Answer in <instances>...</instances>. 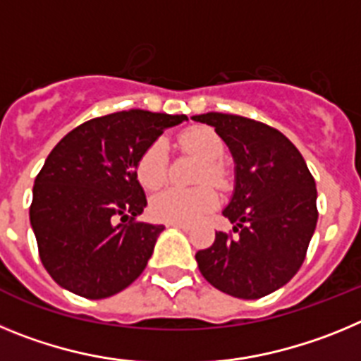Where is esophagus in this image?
Masks as SVG:
<instances>
[{"label":"esophagus","instance_id":"34e87169","mask_svg":"<svg viewBox=\"0 0 361 361\" xmlns=\"http://www.w3.org/2000/svg\"><path fill=\"white\" fill-rule=\"evenodd\" d=\"M168 228H177V229H183V231H190V226L186 224H177V222H168Z\"/></svg>","mask_w":361,"mask_h":361}]
</instances>
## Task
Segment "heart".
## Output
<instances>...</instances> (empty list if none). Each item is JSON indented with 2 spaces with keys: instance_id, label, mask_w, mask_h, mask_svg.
Returning a JSON list of instances; mask_svg holds the SVG:
<instances>
[{
  "instance_id": "1",
  "label": "heart",
  "mask_w": 361,
  "mask_h": 361,
  "mask_svg": "<svg viewBox=\"0 0 361 361\" xmlns=\"http://www.w3.org/2000/svg\"><path fill=\"white\" fill-rule=\"evenodd\" d=\"M178 146L186 153L195 155L202 161L197 173V183H212L213 186H226V170L222 164L224 142L208 126H195L178 137ZM168 168V149L164 141H153L137 161V178L148 190L161 186L166 178ZM219 199L213 188L199 186L193 190L168 188L152 199L149 213L161 222L193 224L216 208Z\"/></svg>"
}]
</instances>
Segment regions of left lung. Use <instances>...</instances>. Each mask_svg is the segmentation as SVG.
Listing matches in <instances>:
<instances>
[{
    "label": "left lung",
    "instance_id": "obj_1",
    "mask_svg": "<svg viewBox=\"0 0 361 361\" xmlns=\"http://www.w3.org/2000/svg\"><path fill=\"white\" fill-rule=\"evenodd\" d=\"M193 121L215 128L235 161V191L222 215L237 237L219 231L195 255L202 276L235 298L276 291L304 264L317 228V184L288 137L247 117L209 111Z\"/></svg>",
    "mask_w": 361,
    "mask_h": 361
}]
</instances>
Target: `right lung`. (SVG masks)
<instances>
[{
    "label": "right lung",
    "mask_w": 361,
    "mask_h": 361,
    "mask_svg": "<svg viewBox=\"0 0 361 361\" xmlns=\"http://www.w3.org/2000/svg\"><path fill=\"white\" fill-rule=\"evenodd\" d=\"M183 121L116 111L79 124L50 152L34 183L30 224L41 262L61 288L108 298L145 271L164 228L135 220L146 208L137 161Z\"/></svg>",
    "instance_id": "right-lung-1"
}]
</instances>
